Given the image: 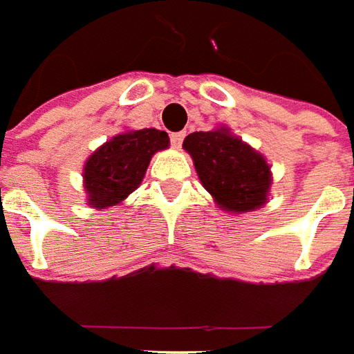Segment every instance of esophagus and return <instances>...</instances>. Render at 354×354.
Segmentation results:
<instances>
[{
  "label": "esophagus",
  "mask_w": 354,
  "mask_h": 354,
  "mask_svg": "<svg viewBox=\"0 0 354 354\" xmlns=\"http://www.w3.org/2000/svg\"><path fill=\"white\" fill-rule=\"evenodd\" d=\"M171 145L175 147V149H181V145H183V139H185V133L179 131V133H171Z\"/></svg>",
  "instance_id": "esophagus-1"
}]
</instances>
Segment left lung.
Wrapping results in <instances>:
<instances>
[{"instance_id":"obj_1","label":"left lung","mask_w":354,"mask_h":354,"mask_svg":"<svg viewBox=\"0 0 354 354\" xmlns=\"http://www.w3.org/2000/svg\"><path fill=\"white\" fill-rule=\"evenodd\" d=\"M183 149L192 156L200 181L223 209L252 212L265 204L269 164L227 129L190 133Z\"/></svg>"}]
</instances>
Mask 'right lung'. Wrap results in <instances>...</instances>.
Returning a JSON list of instances; mask_svg holds the SVG:
<instances>
[{"instance_id": "add662e5", "label": "right lung", "mask_w": 354, "mask_h": 354, "mask_svg": "<svg viewBox=\"0 0 354 354\" xmlns=\"http://www.w3.org/2000/svg\"><path fill=\"white\" fill-rule=\"evenodd\" d=\"M169 137L160 129H139L116 135L85 164V190L93 207L120 204L141 185L150 158L167 149Z\"/></svg>"}]
</instances>
